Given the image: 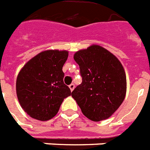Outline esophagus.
Masks as SVG:
<instances>
[{
    "label": "esophagus",
    "mask_w": 150,
    "mask_h": 150,
    "mask_svg": "<svg viewBox=\"0 0 150 150\" xmlns=\"http://www.w3.org/2000/svg\"><path fill=\"white\" fill-rule=\"evenodd\" d=\"M69 88H70L71 91H73L74 89V88H75V85L74 84H70L69 86Z\"/></svg>",
    "instance_id": "34e87169"
}]
</instances>
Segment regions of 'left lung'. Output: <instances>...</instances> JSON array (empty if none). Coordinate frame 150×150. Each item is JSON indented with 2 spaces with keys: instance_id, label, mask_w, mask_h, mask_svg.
I'll use <instances>...</instances> for the list:
<instances>
[{
  "instance_id": "left-lung-1",
  "label": "left lung",
  "mask_w": 150,
  "mask_h": 150,
  "mask_svg": "<svg viewBox=\"0 0 150 150\" xmlns=\"http://www.w3.org/2000/svg\"><path fill=\"white\" fill-rule=\"evenodd\" d=\"M82 82L72 92L86 117L93 121L109 118L126 93V76L118 59L103 47L93 45L74 54Z\"/></svg>"
}]
</instances>
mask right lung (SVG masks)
Instances as JSON below:
<instances>
[{
  "mask_svg": "<svg viewBox=\"0 0 150 150\" xmlns=\"http://www.w3.org/2000/svg\"><path fill=\"white\" fill-rule=\"evenodd\" d=\"M69 52L46 50L30 59L18 74L16 90L24 111L39 121H48L59 111L64 98L71 95L63 81L62 67Z\"/></svg>",
  "mask_w": 150,
  "mask_h": 150,
  "instance_id": "1",
  "label": "right lung"
}]
</instances>
